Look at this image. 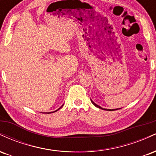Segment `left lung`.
Instances as JSON below:
<instances>
[{
	"instance_id": "1",
	"label": "left lung",
	"mask_w": 156,
	"mask_h": 156,
	"mask_svg": "<svg viewBox=\"0 0 156 156\" xmlns=\"http://www.w3.org/2000/svg\"><path fill=\"white\" fill-rule=\"evenodd\" d=\"M91 101H92V104L94 105H95L96 107H98V108H101V109H103V110H108V111H113V110H117V109H119V108H117V109H105V108H101V106H99V105H97V104H95V103H94V102H93L92 100H91Z\"/></svg>"
}]
</instances>
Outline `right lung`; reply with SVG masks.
<instances>
[{"instance_id":"add662e5","label":"right lung","mask_w":156,"mask_h":156,"mask_svg":"<svg viewBox=\"0 0 156 156\" xmlns=\"http://www.w3.org/2000/svg\"><path fill=\"white\" fill-rule=\"evenodd\" d=\"M62 107H60V108H62ZM59 108H58V109H59ZM58 110L55 111V112H49V113H53V112H57V111H58ZM49 113H48V114H49Z\"/></svg>"}]
</instances>
